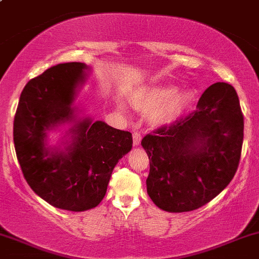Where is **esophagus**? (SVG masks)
<instances>
[{
	"mask_svg": "<svg viewBox=\"0 0 259 259\" xmlns=\"http://www.w3.org/2000/svg\"><path fill=\"white\" fill-rule=\"evenodd\" d=\"M133 141H134L135 146L140 145V141H141V134H140V133H139V132L133 133Z\"/></svg>",
	"mask_w": 259,
	"mask_h": 259,
	"instance_id": "obj_1",
	"label": "esophagus"
}]
</instances>
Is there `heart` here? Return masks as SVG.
<instances>
[{
    "mask_svg": "<svg viewBox=\"0 0 259 259\" xmlns=\"http://www.w3.org/2000/svg\"><path fill=\"white\" fill-rule=\"evenodd\" d=\"M192 96L189 92L178 93V87L161 84L141 91L135 96L134 104L143 112H153L151 121L155 125L175 123L188 109Z\"/></svg>",
    "mask_w": 259,
    "mask_h": 259,
    "instance_id": "obj_1",
    "label": "heart"
}]
</instances>
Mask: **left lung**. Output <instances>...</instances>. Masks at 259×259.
Here are the masks:
<instances>
[{
  "label": "left lung",
  "instance_id": "obj_1",
  "mask_svg": "<svg viewBox=\"0 0 259 259\" xmlns=\"http://www.w3.org/2000/svg\"><path fill=\"white\" fill-rule=\"evenodd\" d=\"M243 143V114L231 84L205 90L197 109L141 141L150 160L147 194L169 212L205 205L234 178Z\"/></svg>",
  "mask_w": 259,
  "mask_h": 259
}]
</instances>
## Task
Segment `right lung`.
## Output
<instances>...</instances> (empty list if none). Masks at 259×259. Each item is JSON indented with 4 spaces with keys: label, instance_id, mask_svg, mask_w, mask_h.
I'll list each match as a JSON object with an SVG mask.
<instances>
[{
    "label": "right lung",
    "instance_id": "right-lung-1",
    "mask_svg": "<svg viewBox=\"0 0 259 259\" xmlns=\"http://www.w3.org/2000/svg\"><path fill=\"white\" fill-rule=\"evenodd\" d=\"M86 70L82 62H66L30 79L13 123L14 149L27 183L50 205L70 211L101 203L115 164L133 146L129 132L84 118L69 129L66 147H47L50 130L75 120L72 104Z\"/></svg>",
    "mask_w": 259,
    "mask_h": 259
}]
</instances>
